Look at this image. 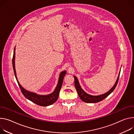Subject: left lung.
<instances>
[{"instance_id": "left-lung-1", "label": "left lung", "mask_w": 134, "mask_h": 134, "mask_svg": "<svg viewBox=\"0 0 134 134\" xmlns=\"http://www.w3.org/2000/svg\"><path fill=\"white\" fill-rule=\"evenodd\" d=\"M120 71L121 69L120 70L119 75L118 76V78L116 79V81L114 84V85L113 86V87H112V88L109 90L108 91H107V92L100 94V95H98V96H93V95H91L89 94L88 93H87V92H85L82 88H81L80 84L79 83V80L77 79V78L75 76H74V84H75V88L76 89V91L77 92V93L80 97V99L84 102L85 103H98L100 101L103 100V99H104L105 98L110 94L115 89L116 85L118 84V81H119V76H120Z\"/></svg>"}]
</instances>
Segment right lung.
Masks as SVG:
<instances>
[{"mask_svg":"<svg viewBox=\"0 0 134 134\" xmlns=\"http://www.w3.org/2000/svg\"><path fill=\"white\" fill-rule=\"evenodd\" d=\"M15 47L14 48V50L13 59H12V64H13V68L15 78L19 84V86L21 90V92L22 94L24 95V96H25L27 99L31 101L34 103H35L36 104L40 106H47L54 103L58 98L59 92L63 83L64 78L66 74V71L64 70L60 73L57 86L55 87L53 92H52L50 94H46V95L38 94L35 92L29 91L21 86V84H20L18 80L16 74V70H15Z\"/></svg>","mask_w":134,"mask_h":134,"instance_id":"right-lung-1","label":"right lung"}]
</instances>
